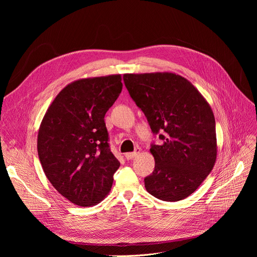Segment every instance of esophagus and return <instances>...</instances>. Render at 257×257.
<instances>
[{"instance_id": "34e87169", "label": "esophagus", "mask_w": 257, "mask_h": 257, "mask_svg": "<svg viewBox=\"0 0 257 257\" xmlns=\"http://www.w3.org/2000/svg\"><path fill=\"white\" fill-rule=\"evenodd\" d=\"M140 152H141V149L140 148H137L136 150H134V152H130V153H126L125 154V158L126 159H132V158H134L136 156H138L139 154H140Z\"/></svg>"}]
</instances>
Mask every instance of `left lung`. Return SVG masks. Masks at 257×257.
<instances>
[{"label": "left lung", "instance_id": "left-lung-1", "mask_svg": "<svg viewBox=\"0 0 257 257\" xmlns=\"http://www.w3.org/2000/svg\"><path fill=\"white\" fill-rule=\"evenodd\" d=\"M125 86L163 144L145 187L155 198L176 202L192 195L217 158L215 120L209 104L185 78L173 73L125 74Z\"/></svg>", "mask_w": 257, "mask_h": 257}]
</instances>
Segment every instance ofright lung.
<instances>
[{"label":"right lung","mask_w":257,"mask_h":257,"mask_svg":"<svg viewBox=\"0 0 257 257\" xmlns=\"http://www.w3.org/2000/svg\"><path fill=\"white\" fill-rule=\"evenodd\" d=\"M120 75L81 79L65 86L46 112L37 152L47 178L79 206L98 204L119 167L104 116L123 88Z\"/></svg>","instance_id":"obj_1"}]
</instances>
